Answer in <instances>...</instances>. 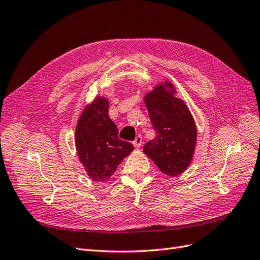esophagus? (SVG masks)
Wrapping results in <instances>:
<instances>
[{"mask_svg": "<svg viewBox=\"0 0 260 260\" xmlns=\"http://www.w3.org/2000/svg\"><path fill=\"white\" fill-rule=\"evenodd\" d=\"M132 143H133V145H135L136 147H140V146H141V144H142V137L140 136V135H138L136 137V139H135V141H133Z\"/></svg>", "mask_w": 260, "mask_h": 260, "instance_id": "obj_1", "label": "esophagus"}]
</instances>
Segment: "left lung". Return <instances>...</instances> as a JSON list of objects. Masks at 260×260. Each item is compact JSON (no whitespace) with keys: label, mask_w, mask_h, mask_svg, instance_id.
Here are the masks:
<instances>
[{"label":"left lung","mask_w":260,"mask_h":260,"mask_svg":"<svg viewBox=\"0 0 260 260\" xmlns=\"http://www.w3.org/2000/svg\"><path fill=\"white\" fill-rule=\"evenodd\" d=\"M157 86L145 98L155 138L144 144L143 152L168 176H178L190 164L197 138V129L186 105L166 87Z\"/></svg>","instance_id":"8db88e82"}]
</instances>
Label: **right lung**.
<instances>
[{
    "mask_svg": "<svg viewBox=\"0 0 260 260\" xmlns=\"http://www.w3.org/2000/svg\"><path fill=\"white\" fill-rule=\"evenodd\" d=\"M75 145L81 163L95 181H105L135 149L118 138L117 125L108 115V101L97 97L82 113L76 125Z\"/></svg>",
    "mask_w": 260,
    "mask_h": 260,
    "instance_id": "add662e5",
    "label": "right lung"
}]
</instances>
